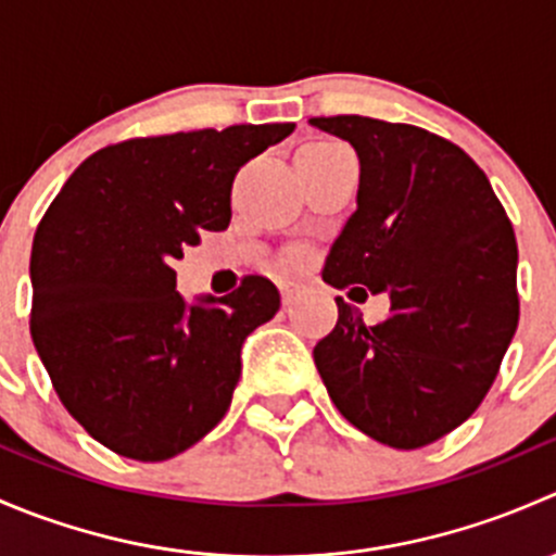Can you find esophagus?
<instances>
[{"label":"esophagus","mask_w":556,"mask_h":556,"mask_svg":"<svg viewBox=\"0 0 556 556\" xmlns=\"http://www.w3.org/2000/svg\"><path fill=\"white\" fill-rule=\"evenodd\" d=\"M295 295H299V285H295V282H285L282 285V301H285V304H293Z\"/></svg>","instance_id":"34e87169"}]
</instances>
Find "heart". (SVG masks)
Listing matches in <instances>:
<instances>
[{
    "label": "heart",
    "instance_id": "heart-1",
    "mask_svg": "<svg viewBox=\"0 0 556 556\" xmlns=\"http://www.w3.org/2000/svg\"><path fill=\"white\" fill-rule=\"evenodd\" d=\"M312 148H339V142H333V139H319V142H312Z\"/></svg>",
    "mask_w": 556,
    "mask_h": 556
}]
</instances>
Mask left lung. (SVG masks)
Returning <instances> with one entry per match:
<instances>
[{
    "label": "left lung",
    "instance_id": "left-lung-1",
    "mask_svg": "<svg viewBox=\"0 0 556 556\" xmlns=\"http://www.w3.org/2000/svg\"><path fill=\"white\" fill-rule=\"evenodd\" d=\"M309 123L361 159L357 210L323 279L390 293V314L374 325L336 299L339 319L314 346V366L346 422L392 450H419L481 406L517 333L514 226L450 139L363 115Z\"/></svg>",
    "mask_w": 556,
    "mask_h": 556
}]
</instances>
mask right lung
<instances>
[{
  "label": "right lung",
  "instance_id": "add662e5",
  "mask_svg": "<svg viewBox=\"0 0 556 556\" xmlns=\"http://www.w3.org/2000/svg\"><path fill=\"white\" fill-rule=\"evenodd\" d=\"M293 128L247 123L106 144L39 220L31 341L66 412L106 450L161 463L226 417L242 341L279 312V293L247 274L215 306H185L174 261L201 231H226L237 172Z\"/></svg>",
  "mask_w": 556,
  "mask_h": 556
}]
</instances>
